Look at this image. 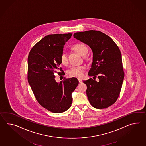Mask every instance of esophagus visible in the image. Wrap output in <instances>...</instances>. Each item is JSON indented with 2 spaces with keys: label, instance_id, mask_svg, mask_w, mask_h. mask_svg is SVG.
I'll return each instance as SVG.
<instances>
[{
  "label": "esophagus",
  "instance_id": "34e87169",
  "mask_svg": "<svg viewBox=\"0 0 146 146\" xmlns=\"http://www.w3.org/2000/svg\"><path fill=\"white\" fill-rule=\"evenodd\" d=\"M78 81L80 83H82L83 82V81H82V80L81 78H78Z\"/></svg>",
  "mask_w": 146,
  "mask_h": 146
}]
</instances>
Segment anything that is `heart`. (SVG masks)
<instances>
[{
	"label": "heart",
	"mask_w": 146,
	"mask_h": 146,
	"mask_svg": "<svg viewBox=\"0 0 146 146\" xmlns=\"http://www.w3.org/2000/svg\"><path fill=\"white\" fill-rule=\"evenodd\" d=\"M72 49L75 51L83 56H85L88 52V47L82 43H77L72 46ZM60 62L62 65H66L68 63V59L67 55L64 52H62L60 55ZM85 68L84 66H72L68 70V74L70 77L80 78L84 74Z\"/></svg>",
	"instance_id": "1"
}]
</instances>
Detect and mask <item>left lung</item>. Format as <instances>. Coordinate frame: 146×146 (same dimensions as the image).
Here are the masks:
<instances>
[{"mask_svg":"<svg viewBox=\"0 0 146 146\" xmlns=\"http://www.w3.org/2000/svg\"><path fill=\"white\" fill-rule=\"evenodd\" d=\"M74 37L89 45L93 53L88 75H97L99 81L92 78L83 81L88 101L97 109L110 106L119 97L124 78L120 50L111 38L100 31L76 33Z\"/></svg>","mask_w":146,"mask_h":146,"instance_id":"1","label":"left lung"}]
</instances>
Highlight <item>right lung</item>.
<instances>
[{"label": "right lung", "mask_w": 146, "mask_h": 146, "mask_svg": "<svg viewBox=\"0 0 146 146\" xmlns=\"http://www.w3.org/2000/svg\"><path fill=\"white\" fill-rule=\"evenodd\" d=\"M72 33L45 36L30 50L28 57V80L37 101L54 113L68 110L72 102V93L78 84L76 78L57 83L55 73L64 74L60 66V55Z\"/></svg>", "instance_id": "right-lung-1"}]
</instances>
